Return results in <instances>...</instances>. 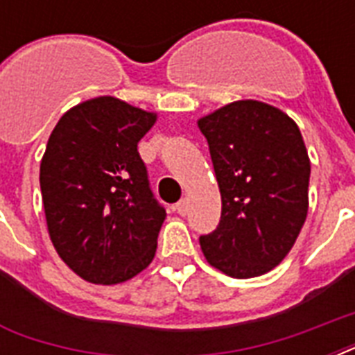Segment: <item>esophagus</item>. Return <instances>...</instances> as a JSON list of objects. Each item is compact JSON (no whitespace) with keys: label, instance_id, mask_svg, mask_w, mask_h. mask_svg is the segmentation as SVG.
Segmentation results:
<instances>
[{"label":"esophagus","instance_id":"1","mask_svg":"<svg viewBox=\"0 0 355 355\" xmlns=\"http://www.w3.org/2000/svg\"><path fill=\"white\" fill-rule=\"evenodd\" d=\"M175 210H177V214H180V216H186V211H188V200H178L177 205H175Z\"/></svg>","mask_w":355,"mask_h":355}]
</instances>
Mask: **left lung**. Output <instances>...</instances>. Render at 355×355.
Wrapping results in <instances>:
<instances>
[{
    "label": "left lung",
    "instance_id": "1",
    "mask_svg": "<svg viewBox=\"0 0 355 355\" xmlns=\"http://www.w3.org/2000/svg\"><path fill=\"white\" fill-rule=\"evenodd\" d=\"M221 191V221L200 236L211 267L232 278L275 269L308 216L309 156L297 123L280 108L245 99L197 121Z\"/></svg>",
    "mask_w": 355,
    "mask_h": 355
}]
</instances>
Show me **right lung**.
Returning <instances> with one entry per match:
<instances>
[{
	"label": "right lung",
	"instance_id": "right-lung-1",
	"mask_svg": "<svg viewBox=\"0 0 355 355\" xmlns=\"http://www.w3.org/2000/svg\"><path fill=\"white\" fill-rule=\"evenodd\" d=\"M155 121L156 114L101 96L69 108L47 139L40 164L47 232L83 280L121 284L155 258L166 210L138 153Z\"/></svg>",
	"mask_w": 355,
	"mask_h": 355
}]
</instances>
